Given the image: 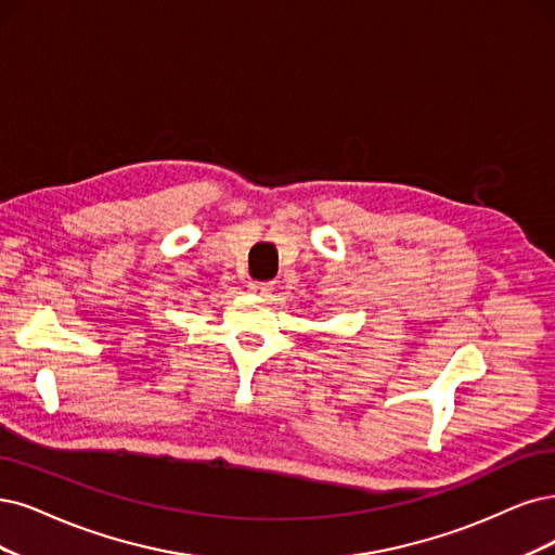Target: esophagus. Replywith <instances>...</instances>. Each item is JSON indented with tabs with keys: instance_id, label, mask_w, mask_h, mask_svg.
Returning <instances> with one entry per match:
<instances>
[{
	"instance_id": "esophagus-1",
	"label": "esophagus",
	"mask_w": 555,
	"mask_h": 555,
	"mask_svg": "<svg viewBox=\"0 0 555 555\" xmlns=\"http://www.w3.org/2000/svg\"><path fill=\"white\" fill-rule=\"evenodd\" d=\"M249 291L254 295H260V297H267L272 291H274V283H260V281H254L249 283Z\"/></svg>"
}]
</instances>
